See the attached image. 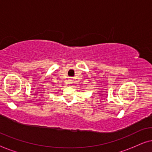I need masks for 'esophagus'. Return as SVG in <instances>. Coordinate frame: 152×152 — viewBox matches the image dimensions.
<instances>
[{
  "label": "esophagus",
  "mask_w": 152,
  "mask_h": 152,
  "mask_svg": "<svg viewBox=\"0 0 152 152\" xmlns=\"http://www.w3.org/2000/svg\"><path fill=\"white\" fill-rule=\"evenodd\" d=\"M72 83H73V80H69V84L72 85Z\"/></svg>",
  "instance_id": "1"
}]
</instances>
